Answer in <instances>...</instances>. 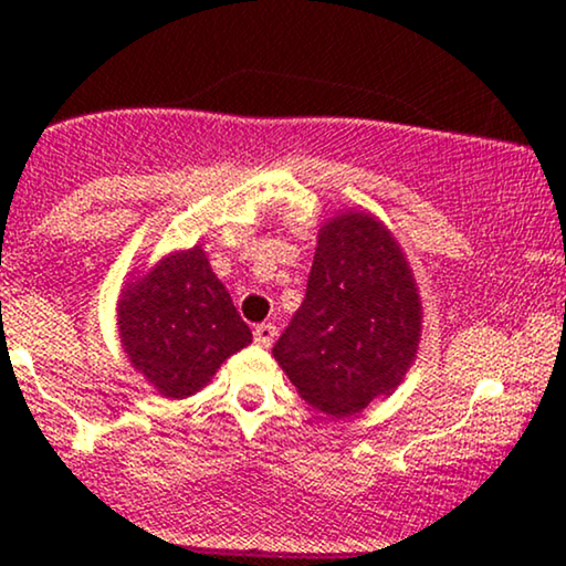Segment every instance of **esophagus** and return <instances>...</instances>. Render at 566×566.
I'll return each mask as SVG.
<instances>
[{
    "mask_svg": "<svg viewBox=\"0 0 566 566\" xmlns=\"http://www.w3.org/2000/svg\"><path fill=\"white\" fill-rule=\"evenodd\" d=\"M252 337H255V343L258 346H263V348H269L271 343H274V337H276V327L271 322H263V324H258L255 329H252Z\"/></svg>",
    "mask_w": 566,
    "mask_h": 566,
    "instance_id": "obj_1",
    "label": "esophagus"
}]
</instances>
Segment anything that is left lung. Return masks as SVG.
<instances>
[{
  "label": "left lung",
  "instance_id": "8db88e82",
  "mask_svg": "<svg viewBox=\"0 0 566 566\" xmlns=\"http://www.w3.org/2000/svg\"><path fill=\"white\" fill-rule=\"evenodd\" d=\"M420 295L394 233L369 212L322 226L305 301L274 359L311 407L346 418L391 394L420 343Z\"/></svg>",
  "mask_w": 566,
  "mask_h": 566
}]
</instances>
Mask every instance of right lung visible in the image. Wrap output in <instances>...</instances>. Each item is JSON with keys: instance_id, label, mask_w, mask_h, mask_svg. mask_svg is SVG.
Returning <instances> with one entry per match:
<instances>
[{"instance_id": "obj_1", "label": "right lung", "mask_w": 566, "mask_h": 566, "mask_svg": "<svg viewBox=\"0 0 566 566\" xmlns=\"http://www.w3.org/2000/svg\"><path fill=\"white\" fill-rule=\"evenodd\" d=\"M116 314L129 361L167 399L197 394L252 340L201 247L172 252L129 282Z\"/></svg>"}]
</instances>
